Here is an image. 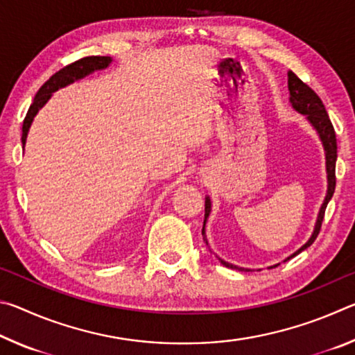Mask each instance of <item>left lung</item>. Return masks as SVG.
<instances>
[{
	"instance_id": "left-lung-1",
	"label": "left lung",
	"mask_w": 355,
	"mask_h": 355,
	"mask_svg": "<svg viewBox=\"0 0 355 355\" xmlns=\"http://www.w3.org/2000/svg\"><path fill=\"white\" fill-rule=\"evenodd\" d=\"M288 91H290V103L293 106V110L302 114L305 116V119L309 120V123L313 127V130L320 136V141L324 147V155H326V172H327V192H326V197H324V202L320 208V213H318V218L315 222V228L313 232H311V236L307 239V243L300 245V248L291 254L290 257H286L284 261H288L290 258L296 257L300 252L305 250L307 248H310L311 244L318 236V233H320V228L322 224V219H324V213H326V207L329 200L332 199L334 196V191H335V163H336V137H335V130L332 127V122H330V119L327 116V111L326 107H324L321 98L318 97V95L311 91V89L307 86V84H304L302 81L299 80V78L293 73L290 70L288 71ZM209 213H211V199L207 196L205 197V219H203V228H202V235L203 239H205V243L208 244V239H207V233H205V227H207V220L209 218ZM219 258V257H218ZM219 261L224 264L227 268H232V269H238V271H245L249 272L252 269L248 268H239L235 266V264L228 263L225 260H222L219 258ZM279 266L277 264H274V266H269L275 268Z\"/></svg>"
}]
</instances>
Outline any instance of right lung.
Returning a JSON list of instances; mask_svg holds the SVG:
<instances>
[{
	"label": "right lung",
	"mask_w": 355,
	"mask_h": 355,
	"mask_svg": "<svg viewBox=\"0 0 355 355\" xmlns=\"http://www.w3.org/2000/svg\"><path fill=\"white\" fill-rule=\"evenodd\" d=\"M112 64V58L111 56H87L83 58L80 61H76L73 64L67 65V67L61 69L59 71H56L50 80H48L44 86L39 89V92L35 94L33 105L29 106L28 114L25 117V122H23V135H21V144L23 148L26 146V137L29 133V128H31V123L34 117L37 116V112L46 105V101L51 98V95L55 94L59 89H62L69 84L75 83L78 80H83L87 75L94 73L97 70H105L110 67Z\"/></svg>",
	"instance_id": "add662e5"
}]
</instances>
